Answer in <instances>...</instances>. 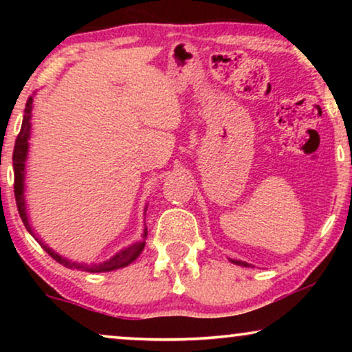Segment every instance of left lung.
Returning a JSON list of instances; mask_svg holds the SVG:
<instances>
[{
    "label": "left lung",
    "instance_id": "8db88e82",
    "mask_svg": "<svg viewBox=\"0 0 352 352\" xmlns=\"http://www.w3.org/2000/svg\"><path fill=\"white\" fill-rule=\"evenodd\" d=\"M229 261L234 263V264H237V266H243V267L252 266V264H248V263H245V261H239V259H229Z\"/></svg>",
    "mask_w": 352,
    "mask_h": 352
}]
</instances>
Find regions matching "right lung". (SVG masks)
Here are the masks:
<instances>
[{"instance_id":"add662e5","label":"right lung","mask_w":352,"mask_h":352,"mask_svg":"<svg viewBox=\"0 0 352 352\" xmlns=\"http://www.w3.org/2000/svg\"><path fill=\"white\" fill-rule=\"evenodd\" d=\"M32 110H33V98L27 100L25 105V113H23V120H22V128L21 133L16 139V146H14V153H12V165H14V194H16V204H17V210L19 214L25 224V228L28 232H30L38 243L45 248L46 253H50V256L56 259L57 263H60L62 266L69 267V269H78V271H85V272H109V271H115V269L120 267H126L128 264H131L134 259H138L139 254L142 253L144 247H146V237H147V228L144 224V232H142V239L138 240L129 245V247L120 250L113 254L112 258L107 259V261L99 263V264H85V263H75L72 259H67L64 256H60L59 253H56L54 250L47 247V245L36 237V234L33 232V228L30 226V221H28V214H27V204H25V166H27V158H28V147H30V134H32ZM147 210V206H146ZM144 210V211H146Z\"/></svg>"}]
</instances>
